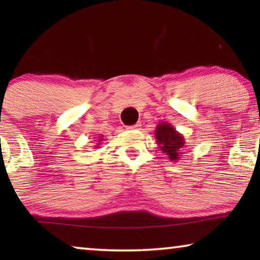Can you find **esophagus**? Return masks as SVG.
Instances as JSON below:
<instances>
[{
	"label": "esophagus",
	"instance_id": "34e87169",
	"mask_svg": "<svg viewBox=\"0 0 260 260\" xmlns=\"http://www.w3.org/2000/svg\"><path fill=\"white\" fill-rule=\"evenodd\" d=\"M140 123H135L133 126H129L128 129H140Z\"/></svg>",
	"mask_w": 260,
	"mask_h": 260
}]
</instances>
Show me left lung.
I'll return each instance as SVG.
<instances>
[{
	"mask_svg": "<svg viewBox=\"0 0 260 260\" xmlns=\"http://www.w3.org/2000/svg\"><path fill=\"white\" fill-rule=\"evenodd\" d=\"M155 138L159 147L170 156L171 160H178L180 149L184 147V138L166 122L159 123L155 129Z\"/></svg>",
	"mask_w": 260,
	"mask_h": 260,
	"instance_id": "left-lung-1",
	"label": "left lung"
}]
</instances>
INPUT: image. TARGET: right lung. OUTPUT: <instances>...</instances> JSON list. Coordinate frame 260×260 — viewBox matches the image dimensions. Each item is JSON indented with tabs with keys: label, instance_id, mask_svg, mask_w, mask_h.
<instances>
[{
	"label": "right lung",
	"instance_id": "add662e5",
	"mask_svg": "<svg viewBox=\"0 0 260 260\" xmlns=\"http://www.w3.org/2000/svg\"><path fill=\"white\" fill-rule=\"evenodd\" d=\"M101 139H102V138H100V140H99V141H101Z\"/></svg>",
	"mask_w": 260,
	"mask_h": 260
}]
</instances>
